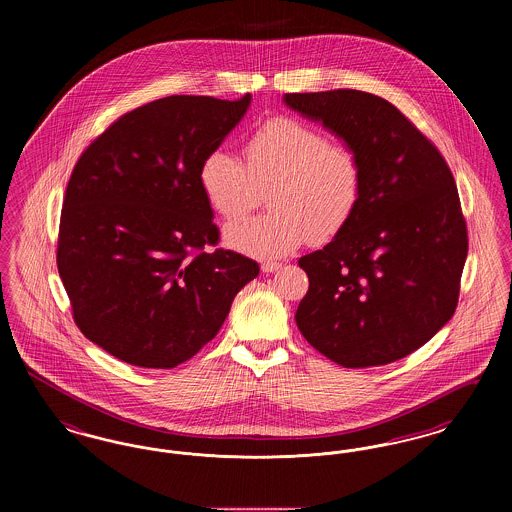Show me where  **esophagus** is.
I'll return each instance as SVG.
<instances>
[{
  "label": "esophagus",
  "instance_id": "34e87169",
  "mask_svg": "<svg viewBox=\"0 0 512 512\" xmlns=\"http://www.w3.org/2000/svg\"><path fill=\"white\" fill-rule=\"evenodd\" d=\"M280 268H282V263H263V265H261V270H263V272H276V270H280Z\"/></svg>",
  "mask_w": 512,
  "mask_h": 512
}]
</instances>
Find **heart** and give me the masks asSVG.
<instances>
[{
	"instance_id": "obj_1",
	"label": "heart",
	"mask_w": 512,
	"mask_h": 512,
	"mask_svg": "<svg viewBox=\"0 0 512 512\" xmlns=\"http://www.w3.org/2000/svg\"><path fill=\"white\" fill-rule=\"evenodd\" d=\"M245 165L211 149L197 172L209 207L222 219L245 215L268 188L267 215L224 228V244L255 259H280L307 242L324 244L353 219L365 172L351 147L330 144L317 128L292 117L263 122L245 142Z\"/></svg>"
}]
</instances>
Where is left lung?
<instances>
[{"instance_id": "8db88e82", "label": "left lung", "mask_w": 512, "mask_h": 512, "mask_svg": "<svg viewBox=\"0 0 512 512\" xmlns=\"http://www.w3.org/2000/svg\"><path fill=\"white\" fill-rule=\"evenodd\" d=\"M284 103L351 147L365 172L357 213L299 259L309 276L295 322L345 368L388 365L453 317L468 238L445 159L395 105L368 92L286 94Z\"/></svg>"}]
</instances>
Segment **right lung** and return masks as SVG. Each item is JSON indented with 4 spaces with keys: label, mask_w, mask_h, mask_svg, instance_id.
<instances>
[{
    "label": "right lung",
    "mask_w": 512,
    "mask_h": 512,
    "mask_svg": "<svg viewBox=\"0 0 512 512\" xmlns=\"http://www.w3.org/2000/svg\"><path fill=\"white\" fill-rule=\"evenodd\" d=\"M251 105L169 96L113 122L80 155L61 211L57 268L80 332L124 363L174 368L217 336L259 265L217 249L203 157Z\"/></svg>",
    "instance_id": "1"
}]
</instances>
